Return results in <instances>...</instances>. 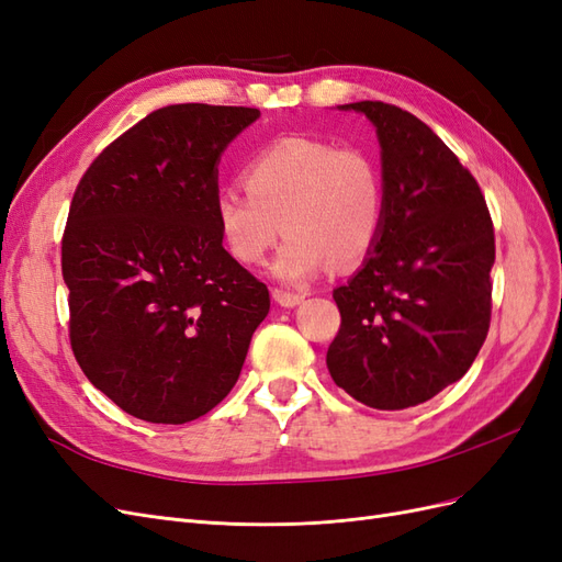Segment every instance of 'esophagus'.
I'll return each mask as SVG.
<instances>
[{"mask_svg":"<svg viewBox=\"0 0 562 562\" xmlns=\"http://www.w3.org/2000/svg\"><path fill=\"white\" fill-rule=\"evenodd\" d=\"M271 297H274L281 304V307H297V304L304 300L302 293L283 291V288H274V291H271Z\"/></svg>","mask_w":562,"mask_h":562,"instance_id":"esophagus-1","label":"esophagus"}]
</instances>
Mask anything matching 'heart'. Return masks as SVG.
Listing matches in <instances>:
<instances>
[{"mask_svg": "<svg viewBox=\"0 0 562 562\" xmlns=\"http://www.w3.org/2000/svg\"><path fill=\"white\" fill-rule=\"evenodd\" d=\"M241 180L244 190L215 194L213 211L229 255L246 267L262 265L281 232L288 239L274 269L288 281L361 262L380 239L384 184L359 147L288 135L260 149Z\"/></svg>", "mask_w": 562, "mask_h": 562, "instance_id": "1", "label": "heart"}]
</instances>
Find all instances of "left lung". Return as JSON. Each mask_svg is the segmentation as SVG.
I'll return each mask as SVG.
<instances>
[{
    "label": "left lung",
    "instance_id": "8db88e82",
    "mask_svg": "<svg viewBox=\"0 0 562 562\" xmlns=\"http://www.w3.org/2000/svg\"><path fill=\"white\" fill-rule=\"evenodd\" d=\"M378 128L384 223L356 277L333 291L339 330L326 363L337 386L378 411H403L462 380L492 314L495 227L454 151L411 112L382 100Z\"/></svg>",
    "mask_w": 562,
    "mask_h": 562
}]
</instances>
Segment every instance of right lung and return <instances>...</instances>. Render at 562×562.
<instances>
[{"mask_svg": "<svg viewBox=\"0 0 562 562\" xmlns=\"http://www.w3.org/2000/svg\"><path fill=\"white\" fill-rule=\"evenodd\" d=\"M255 108L168 105L81 176L63 232L70 345L124 413L192 422L239 380L267 285L223 248L217 159Z\"/></svg>", "mask_w": 562, "mask_h": 562, "instance_id": "right-lung-1", "label": "right lung"}]
</instances>
